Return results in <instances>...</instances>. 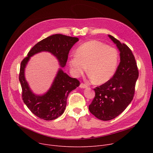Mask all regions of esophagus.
Listing matches in <instances>:
<instances>
[{"label": "esophagus", "instance_id": "34e87169", "mask_svg": "<svg viewBox=\"0 0 153 153\" xmlns=\"http://www.w3.org/2000/svg\"><path fill=\"white\" fill-rule=\"evenodd\" d=\"M79 87H81V88H82V89H85V88H87L88 86H87L86 84H83V83H81V84H80Z\"/></svg>", "mask_w": 153, "mask_h": 153}]
</instances>
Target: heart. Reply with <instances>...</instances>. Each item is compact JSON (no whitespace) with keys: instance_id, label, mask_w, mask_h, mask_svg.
Returning <instances> with one entry per match:
<instances>
[{"instance_id":"heart-1","label":"heart","mask_w":153,"mask_h":153,"mask_svg":"<svg viewBox=\"0 0 153 153\" xmlns=\"http://www.w3.org/2000/svg\"><path fill=\"white\" fill-rule=\"evenodd\" d=\"M72 73L75 77L87 69L89 78L98 84L105 83L114 76L118 63V53L115 48L92 40L80 46L76 54L69 59Z\"/></svg>"}]
</instances>
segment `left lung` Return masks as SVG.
I'll return each mask as SVG.
<instances>
[{
	"label": "left lung",
	"mask_w": 153,
	"mask_h": 153,
	"mask_svg": "<svg viewBox=\"0 0 153 153\" xmlns=\"http://www.w3.org/2000/svg\"><path fill=\"white\" fill-rule=\"evenodd\" d=\"M108 36L120 51V62L113 77L95 88V97L89 106L91 113L103 121L116 118L129 105L133 99L139 74L130 48L114 36Z\"/></svg>",
	"instance_id": "1"
}]
</instances>
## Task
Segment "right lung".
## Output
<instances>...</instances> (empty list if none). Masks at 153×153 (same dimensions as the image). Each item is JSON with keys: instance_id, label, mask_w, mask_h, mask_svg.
Returning <instances> with one entry per match:
<instances>
[{"instance_id": "1", "label": "right lung", "mask_w": 153, "mask_h": 153, "mask_svg": "<svg viewBox=\"0 0 153 153\" xmlns=\"http://www.w3.org/2000/svg\"><path fill=\"white\" fill-rule=\"evenodd\" d=\"M79 38L56 34L36 44L21 62L19 81L22 89V99L30 111L38 118L53 120L60 117L66 109L69 94L80 85L76 78L69 77L62 68L65 67L70 50ZM41 52H48L58 59L59 68L50 89L42 95L31 91L25 79V71L30 58Z\"/></svg>"}]
</instances>
